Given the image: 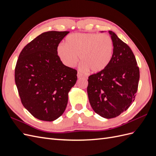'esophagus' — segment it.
<instances>
[{"instance_id":"obj_1","label":"esophagus","mask_w":156,"mask_h":156,"mask_svg":"<svg viewBox=\"0 0 156 156\" xmlns=\"http://www.w3.org/2000/svg\"><path fill=\"white\" fill-rule=\"evenodd\" d=\"M77 77H78V79H79V78H81V77H84V76H83V75L82 73H81L80 72H78L77 73Z\"/></svg>"}]
</instances>
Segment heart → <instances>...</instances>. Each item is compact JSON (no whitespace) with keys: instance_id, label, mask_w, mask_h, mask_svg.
Returning a JSON list of instances; mask_svg holds the SVG:
<instances>
[{"instance_id":"b5f03b06","label":"heart","mask_w":156,"mask_h":156,"mask_svg":"<svg viewBox=\"0 0 156 156\" xmlns=\"http://www.w3.org/2000/svg\"><path fill=\"white\" fill-rule=\"evenodd\" d=\"M112 40L106 34L75 33L66 39V44H60L57 54L62 62L73 68L78 62V56L82 62L81 69L92 72H100L110 63L113 55Z\"/></svg>"}]
</instances>
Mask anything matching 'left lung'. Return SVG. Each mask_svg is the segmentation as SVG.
I'll use <instances>...</instances> for the list:
<instances>
[{
  "label": "left lung",
  "instance_id": "obj_1",
  "mask_svg": "<svg viewBox=\"0 0 156 156\" xmlns=\"http://www.w3.org/2000/svg\"><path fill=\"white\" fill-rule=\"evenodd\" d=\"M108 33L114 45L112 59L104 69L90 75L87 93L95 112L112 119L126 111L135 100L140 73L129 47L115 32Z\"/></svg>",
  "mask_w": 156,
  "mask_h": 156
}]
</instances>
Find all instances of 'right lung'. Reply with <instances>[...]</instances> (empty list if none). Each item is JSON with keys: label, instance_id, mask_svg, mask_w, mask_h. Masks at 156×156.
<instances>
[{"label": "right lung", "instance_id": "obj_1", "mask_svg": "<svg viewBox=\"0 0 156 156\" xmlns=\"http://www.w3.org/2000/svg\"><path fill=\"white\" fill-rule=\"evenodd\" d=\"M69 32H44L21 51L15 81L22 104L36 119L51 122L62 115L77 71L63 64L57 54L60 42Z\"/></svg>", "mask_w": 156, "mask_h": 156}]
</instances>
